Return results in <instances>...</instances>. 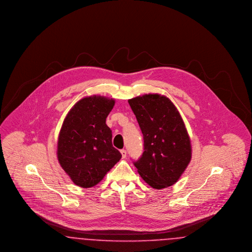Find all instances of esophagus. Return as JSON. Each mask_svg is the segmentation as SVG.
Wrapping results in <instances>:
<instances>
[{
    "label": "esophagus",
    "instance_id": "obj_1",
    "mask_svg": "<svg viewBox=\"0 0 252 252\" xmlns=\"http://www.w3.org/2000/svg\"><path fill=\"white\" fill-rule=\"evenodd\" d=\"M121 154H122V158H125L126 157V151L125 149H122V150H121Z\"/></svg>",
    "mask_w": 252,
    "mask_h": 252
}]
</instances>
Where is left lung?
I'll return each instance as SVG.
<instances>
[{
	"instance_id": "left-lung-1",
	"label": "left lung",
	"mask_w": 252,
	"mask_h": 252,
	"mask_svg": "<svg viewBox=\"0 0 252 252\" xmlns=\"http://www.w3.org/2000/svg\"><path fill=\"white\" fill-rule=\"evenodd\" d=\"M128 104L144 135V153L134 162L138 173L157 190L174 185L192 158L190 137L179 110L158 94L132 98Z\"/></svg>"
}]
</instances>
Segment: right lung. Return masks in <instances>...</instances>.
I'll use <instances>...</instances> for the list:
<instances>
[{"label":"right lung","instance_id":"1","mask_svg":"<svg viewBox=\"0 0 252 252\" xmlns=\"http://www.w3.org/2000/svg\"><path fill=\"white\" fill-rule=\"evenodd\" d=\"M114 99L93 95L79 100L65 117L58 141L60 166L82 188L95 186L122 155L112 146L106 124Z\"/></svg>","mask_w":252,"mask_h":252}]
</instances>
